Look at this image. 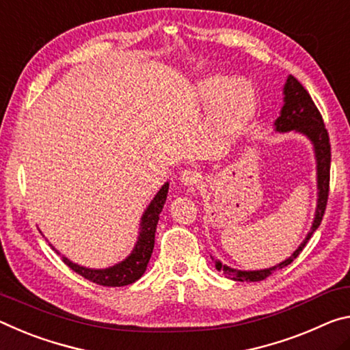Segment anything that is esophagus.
Here are the masks:
<instances>
[{
    "label": "esophagus",
    "mask_w": 350,
    "mask_h": 350,
    "mask_svg": "<svg viewBox=\"0 0 350 350\" xmlns=\"http://www.w3.org/2000/svg\"><path fill=\"white\" fill-rule=\"evenodd\" d=\"M180 180H181L183 185L191 187V186H196L197 183H200V180H202V174H200V172H197V170L186 169V170L181 172Z\"/></svg>",
    "instance_id": "obj_1"
}]
</instances>
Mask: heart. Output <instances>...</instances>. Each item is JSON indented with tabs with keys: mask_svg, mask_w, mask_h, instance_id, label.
Masks as SVG:
<instances>
[{
	"mask_svg": "<svg viewBox=\"0 0 350 350\" xmlns=\"http://www.w3.org/2000/svg\"><path fill=\"white\" fill-rule=\"evenodd\" d=\"M197 99L211 108V122L217 133L226 137L237 135L256 110V94L246 82L223 76L200 80L196 87Z\"/></svg>",
	"mask_w": 350,
	"mask_h": 350,
	"instance_id": "obj_1",
	"label": "heart"
}]
</instances>
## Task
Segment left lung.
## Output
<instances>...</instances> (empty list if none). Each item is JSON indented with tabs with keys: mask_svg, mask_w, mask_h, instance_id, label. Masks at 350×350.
<instances>
[{
	"mask_svg": "<svg viewBox=\"0 0 350 350\" xmlns=\"http://www.w3.org/2000/svg\"><path fill=\"white\" fill-rule=\"evenodd\" d=\"M274 131L278 133H288V131H295V133H301L306 136L308 141L312 142L314 159H317V189H318V200H317V209H314V219L312 223V228L306 239L302 240L301 245L293 251L288 259L282 260L278 265L263 268V270H236L228 265H223L220 260H215V268L219 271H223L228 278L234 280H240V282H259V280L267 279L270 274L276 270L290 265L302 250H304L306 243L310 240L312 234L317 231L318 226L323 220L325 204H327L329 197V180H330V142H329V133L324 127L323 118L318 111L317 105L313 104L310 94L307 90L297 82L293 76L287 77V82L284 85V105L280 108L279 118L274 121Z\"/></svg>",
	"mask_w": 350,
	"mask_h": 350,
	"instance_id": "left-lung-1",
	"label": "left lung"
}]
</instances>
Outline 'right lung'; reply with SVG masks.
I'll use <instances>...</instances> for the list:
<instances>
[{"mask_svg": "<svg viewBox=\"0 0 350 350\" xmlns=\"http://www.w3.org/2000/svg\"><path fill=\"white\" fill-rule=\"evenodd\" d=\"M167 192L169 181L164 183L161 189L157 192V196L153 197L152 202L148 203L146 208L139 223V236H137V240L133 250H131V253L125 257L124 260L114 263L113 267L102 268V270H94V268L77 265V263L71 262L65 256H62L63 262H65L72 271L80 274V276H83L85 279H88L94 284L104 285V287H124V285L136 282V280L144 274L147 263L150 260V256L153 253L154 232H157L159 214H161L165 198H167ZM57 253H59V251H57Z\"/></svg>", "mask_w": 350, "mask_h": 350, "instance_id": "obj_1", "label": "right lung"}]
</instances>
